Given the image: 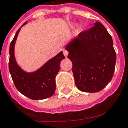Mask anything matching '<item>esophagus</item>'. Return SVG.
<instances>
[{"instance_id": "obj_1", "label": "esophagus", "mask_w": 128, "mask_h": 128, "mask_svg": "<svg viewBox=\"0 0 128 128\" xmlns=\"http://www.w3.org/2000/svg\"><path fill=\"white\" fill-rule=\"evenodd\" d=\"M63 54H64V55H65V57H67V55H68V51H67L66 49H63Z\"/></svg>"}]
</instances>
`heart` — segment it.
<instances>
[{
	"label": "heart",
	"instance_id": "obj_1",
	"mask_svg": "<svg viewBox=\"0 0 128 128\" xmlns=\"http://www.w3.org/2000/svg\"><path fill=\"white\" fill-rule=\"evenodd\" d=\"M74 26H73V27H74Z\"/></svg>",
	"mask_w": 128,
	"mask_h": 128
}]
</instances>
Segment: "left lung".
I'll use <instances>...</instances> for the list:
<instances>
[{
    "label": "left lung",
    "instance_id": "1",
    "mask_svg": "<svg viewBox=\"0 0 128 128\" xmlns=\"http://www.w3.org/2000/svg\"><path fill=\"white\" fill-rule=\"evenodd\" d=\"M94 25L65 45L75 86L88 93L100 92L110 82L116 62L112 36L100 22Z\"/></svg>",
    "mask_w": 128,
    "mask_h": 128
}]
</instances>
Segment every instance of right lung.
Here are the masks:
<instances>
[{"mask_svg":"<svg viewBox=\"0 0 128 128\" xmlns=\"http://www.w3.org/2000/svg\"><path fill=\"white\" fill-rule=\"evenodd\" d=\"M16 32L10 44L8 68L12 79L18 91L33 100H44L52 96L56 89L55 77L60 69V63L65 56L62 51L47 61L42 67L33 72H26L18 65L14 56V46L21 27Z\"/></svg>","mask_w":128,"mask_h":128,"instance_id":"obj_1","label":"right lung"}]
</instances>
